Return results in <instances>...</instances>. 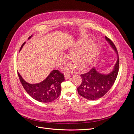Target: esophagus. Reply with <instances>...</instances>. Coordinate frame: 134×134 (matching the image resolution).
<instances>
[{"label": "esophagus", "instance_id": "34e87169", "mask_svg": "<svg viewBox=\"0 0 134 134\" xmlns=\"http://www.w3.org/2000/svg\"><path fill=\"white\" fill-rule=\"evenodd\" d=\"M64 77H65V80H68V79H69L70 78V76L69 74H65V75Z\"/></svg>", "mask_w": 134, "mask_h": 134}]
</instances>
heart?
Instances as JSON below:
<instances>
[{"instance_id": "1", "label": "heart", "mask_w": 134, "mask_h": 134, "mask_svg": "<svg viewBox=\"0 0 134 134\" xmlns=\"http://www.w3.org/2000/svg\"><path fill=\"white\" fill-rule=\"evenodd\" d=\"M86 42L80 45V48L72 51L70 55L71 62L74 64L75 68L79 70H83L93 62L99 51L97 44Z\"/></svg>"}]
</instances>
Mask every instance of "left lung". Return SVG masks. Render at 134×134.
<instances>
[{
    "label": "left lung",
    "mask_w": 134,
    "mask_h": 134,
    "mask_svg": "<svg viewBox=\"0 0 134 134\" xmlns=\"http://www.w3.org/2000/svg\"><path fill=\"white\" fill-rule=\"evenodd\" d=\"M105 39L117 54V59L113 69L107 74H103L97 70L93 67L90 71L82 74V82L77 88L78 94L84 98L90 100L98 99L102 97L110 90L114 84L119 68V59L118 53L115 44L106 36Z\"/></svg>",
    "instance_id": "8db88e82"
}]
</instances>
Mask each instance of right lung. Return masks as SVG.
I'll return each instance as SVG.
<instances>
[{"label": "right lung", "instance_id": "obj_1", "mask_svg": "<svg viewBox=\"0 0 134 134\" xmlns=\"http://www.w3.org/2000/svg\"><path fill=\"white\" fill-rule=\"evenodd\" d=\"M32 37V35L28 40ZM26 42L20 48L21 50ZM18 75L23 88L32 98L40 102H50L58 98L60 94L61 84L65 80L63 74L59 70H52L42 82L36 84H30L23 79L18 71Z\"/></svg>", "mask_w": 134, "mask_h": 134}]
</instances>
